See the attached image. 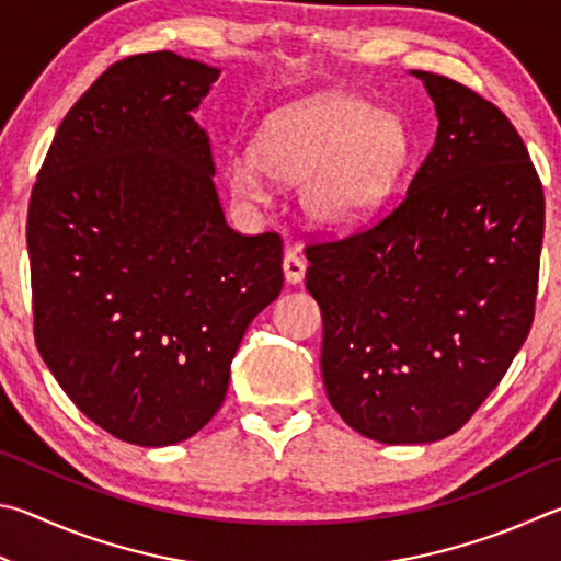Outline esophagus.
Wrapping results in <instances>:
<instances>
[{
	"label": "esophagus",
	"instance_id": "34e87169",
	"mask_svg": "<svg viewBox=\"0 0 561 561\" xmlns=\"http://www.w3.org/2000/svg\"><path fill=\"white\" fill-rule=\"evenodd\" d=\"M306 271H308V263L302 261L296 251H288L286 259H283V273H286V280L296 286V283L306 278Z\"/></svg>",
	"mask_w": 561,
	"mask_h": 561
}]
</instances>
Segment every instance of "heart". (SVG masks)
<instances>
[{"label": "heart", "instance_id": "obj_1", "mask_svg": "<svg viewBox=\"0 0 561 561\" xmlns=\"http://www.w3.org/2000/svg\"><path fill=\"white\" fill-rule=\"evenodd\" d=\"M411 140L401 117L375 111L345 93L310 98L265 117L251 154L226 167L236 196L263 202L271 176L300 184L308 219L347 229L377 209L409 162Z\"/></svg>", "mask_w": 561, "mask_h": 561}]
</instances>
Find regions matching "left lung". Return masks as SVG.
Returning <instances> with one entry per match:
<instances>
[{
    "instance_id": "8db88e82",
    "label": "left lung",
    "mask_w": 561,
    "mask_h": 561,
    "mask_svg": "<svg viewBox=\"0 0 561 561\" xmlns=\"http://www.w3.org/2000/svg\"><path fill=\"white\" fill-rule=\"evenodd\" d=\"M438 133L385 219L306 249L332 409L379 444H431L488 399L535 320L545 192L507 115L428 71Z\"/></svg>"
}]
</instances>
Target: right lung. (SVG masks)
<instances>
[{
  "label": "right lung",
  "instance_id": "add662e5",
  "mask_svg": "<svg viewBox=\"0 0 561 561\" xmlns=\"http://www.w3.org/2000/svg\"><path fill=\"white\" fill-rule=\"evenodd\" d=\"M219 78L127 56L58 125L28 199L38 355L107 434L160 448L221 409L245 328L283 288L278 233L224 219L192 113Z\"/></svg>",
  "mask_w": 561,
  "mask_h": 561
}]
</instances>
